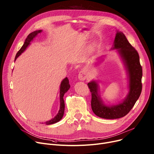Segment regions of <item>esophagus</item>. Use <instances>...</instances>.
Here are the masks:
<instances>
[{"mask_svg":"<svg viewBox=\"0 0 154 154\" xmlns=\"http://www.w3.org/2000/svg\"><path fill=\"white\" fill-rule=\"evenodd\" d=\"M78 77L80 80H84L86 79V78L87 77V74L86 71L84 69L80 70L79 74Z\"/></svg>","mask_w":154,"mask_h":154,"instance_id":"1","label":"esophagus"}]
</instances>
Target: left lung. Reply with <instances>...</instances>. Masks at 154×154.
Returning <instances> with one entry per match:
<instances>
[{
    "instance_id": "8db88e82",
    "label": "left lung",
    "mask_w": 154,
    "mask_h": 154,
    "mask_svg": "<svg viewBox=\"0 0 154 154\" xmlns=\"http://www.w3.org/2000/svg\"><path fill=\"white\" fill-rule=\"evenodd\" d=\"M113 49L118 52L124 60L129 73V92L122 103L112 106L103 105L98 94V85L95 81L87 85L91 94V106L94 113L105 119H117L126 116L134 106L142 91V69L140 64L137 51L128 42L122 32H117Z\"/></svg>"
}]
</instances>
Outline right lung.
<instances>
[{"mask_svg":"<svg viewBox=\"0 0 154 154\" xmlns=\"http://www.w3.org/2000/svg\"><path fill=\"white\" fill-rule=\"evenodd\" d=\"M42 32V30H37V31H35V32H33L28 35V36H27V38L25 39V42L23 45L17 52V53L15 56V60L26 49V48L28 46V45H29L30 42L33 40V39L38 33H41ZM70 87V86L69 84V79H67V77H66L62 81V82H61V84H60V109L58 112V114L53 119H51L49 121H46L45 123L47 125L54 124V123H56V122L59 121L63 117L64 112V109H65V104H64L63 97H64V94L66 93V92H67V90L69 89Z\"/></svg>","mask_w":154,"mask_h":154,"instance_id":"1","label":"right lung"}]
</instances>
